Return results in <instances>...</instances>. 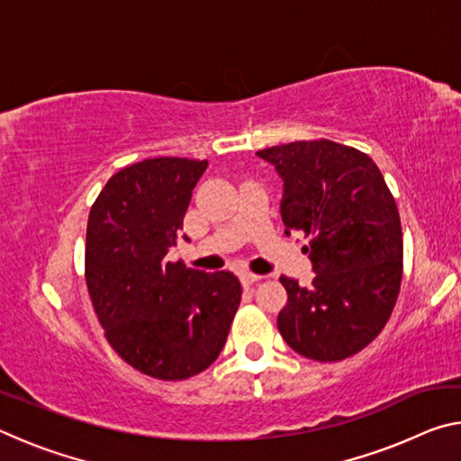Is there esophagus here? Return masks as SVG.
<instances>
[{
    "label": "esophagus",
    "mask_w": 461,
    "mask_h": 461,
    "mask_svg": "<svg viewBox=\"0 0 461 461\" xmlns=\"http://www.w3.org/2000/svg\"><path fill=\"white\" fill-rule=\"evenodd\" d=\"M240 280H241V285H244V286H249V285H256L258 280H262V276L252 275V272H241Z\"/></svg>",
    "instance_id": "esophagus-1"
}]
</instances>
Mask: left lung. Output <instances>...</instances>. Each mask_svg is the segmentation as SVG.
Instances as JSON below:
<instances>
[{"mask_svg": "<svg viewBox=\"0 0 461 461\" xmlns=\"http://www.w3.org/2000/svg\"><path fill=\"white\" fill-rule=\"evenodd\" d=\"M283 178L285 233L309 236V288L280 276L288 301L278 331L296 354L339 362L364 349L393 313L402 278L396 203L368 154L331 140L256 152Z\"/></svg>", "mask_w": 461, "mask_h": 461, "instance_id": "8db88e82", "label": "left lung"}]
</instances>
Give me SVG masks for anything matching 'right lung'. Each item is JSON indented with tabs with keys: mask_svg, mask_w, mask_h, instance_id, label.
I'll list each match as a JSON object with an SVG mask.
<instances>
[{
	"mask_svg": "<svg viewBox=\"0 0 461 461\" xmlns=\"http://www.w3.org/2000/svg\"><path fill=\"white\" fill-rule=\"evenodd\" d=\"M205 168L207 160L175 156L136 162L109 178L89 213L93 307L122 360L152 378L185 380L209 368L241 301L231 272L167 260Z\"/></svg>",
	"mask_w": 461,
	"mask_h": 461,
	"instance_id": "add662e5",
	"label": "right lung"
}]
</instances>
